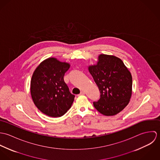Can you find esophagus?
Returning a JSON list of instances; mask_svg holds the SVG:
<instances>
[{"instance_id": "1", "label": "esophagus", "mask_w": 160, "mask_h": 160, "mask_svg": "<svg viewBox=\"0 0 160 160\" xmlns=\"http://www.w3.org/2000/svg\"><path fill=\"white\" fill-rule=\"evenodd\" d=\"M84 94H85V92L81 91V93H79V95H84Z\"/></svg>"}]
</instances>
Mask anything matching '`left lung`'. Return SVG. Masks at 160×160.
Wrapping results in <instances>:
<instances>
[{
    "label": "left lung",
    "mask_w": 160,
    "mask_h": 160,
    "mask_svg": "<svg viewBox=\"0 0 160 160\" xmlns=\"http://www.w3.org/2000/svg\"><path fill=\"white\" fill-rule=\"evenodd\" d=\"M98 60L88 68L100 92V98L93 102V106L101 114L113 116L130 101L132 76L123 62L115 56L101 54Z\"/></svg>",
    "instance_id": "1"
}]
</instances>
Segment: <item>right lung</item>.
<instances>
[{"label":"right lung","instance_id":"1","mask_svg":"<svg viewBox=\"0 0 160 160\" xmlns=\"http://www.w3.org/2000/svg\"><path fill=\"white\" fill-rule=\"evenodd\" d=\"M70 65L55 58H48L36 68L31 81V94L34 103L44 114L60 117L71 108L74 95L64 81Z\"/></svg>","mask_w":160,"mask_h":160}]
</instances>
